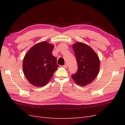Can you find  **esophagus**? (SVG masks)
<instances>
[{"mask_svg": "<svg viewBox=\"0 0 125 125\" xmlns=\"http://www.w3.org/2000/svg\"><path fill=\"white\" fill-rule=\"evenodd\" d=\"M63 68H67L68 67V65H67V63H66L65 65H63Z\"/></svg>", "mask_w": 125, "mask_h": 125, "instance_id": "obj_1", "label": "esophagus"}]
</instances>
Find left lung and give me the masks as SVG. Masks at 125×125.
<instances>
[{
    "mask_svg": "<svg viewBox=\"0 0 125 125\" xmlns=\"http://www.w3.org/2000/svg\"><path fill=\"white\" fill-rule=\"evenodd\" d=\"M73 47L78 68L71 77L77 84L84 86L93 81L99 73V57L90 46L82 43H75Z\"/></svg>",
    "mask_w": 125,
    "mask_h": 125,
    "instance_id": "obj_1",
    "label": "left lung"
}]
</instances>
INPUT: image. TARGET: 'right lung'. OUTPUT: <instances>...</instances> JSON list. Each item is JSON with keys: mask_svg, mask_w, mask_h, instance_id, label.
I'll list each match as a JSON object with an SVG mask.
<instances>
[{"mask_svg": "<svg viewBox=\"0 0 125 125\" xmlns=\"http://www.w3.org/2000/svg\"><path fill=\"white\" fill-rule=\"evenodd\" d=\"M54 45L46 42L35 44L25 55L23 70L26 78L32 85L43 86L47 84L59 65L52 54Z\"/></svg>", "mask_w": 125, "mask_h": 125, "instance_id": "add662e5", "label": "right lung"}]
</instances>
